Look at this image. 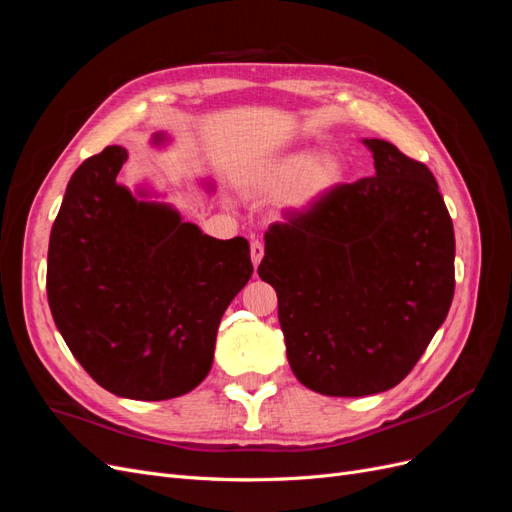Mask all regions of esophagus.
<instances>
[{
  "instance_id": "34e87169",
  "label": "esophagus",
  "mask_w": 512,
  "mask_h": 512,
  "mask_svg": "<svg viewBox=\"0 0 512 512\" xmlns=\"http://www.w3.org/2000/svg\"><path fill=\"white\" fill-rule=\"evenodd\" d=\"M250 254H252L254 267H258V265H260V260H262V256H265V245H262L260 241H252V245H250Z\"/></svg>"
}]
</instances>
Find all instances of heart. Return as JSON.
I'll list each match as a JSON object with an SVG mask.
<instances>
[{
    "label": "heart",
    "instance_id": "heart-1",
    "mask_svg": "<svg viewBox=\"0 0 512 512\" xmlns=\"http://www.w3.org/2000/svg\"><path fill=\"white\" fill-rule=\"evenodd\" d=\"M346 179V166L333 153L294 149L262 166L247 181V192L262 198L286 196L297 211H309L335 192Z\"/></svg>",
    "mask_w": 512,
    "mask_h": 512
}]
</instances>
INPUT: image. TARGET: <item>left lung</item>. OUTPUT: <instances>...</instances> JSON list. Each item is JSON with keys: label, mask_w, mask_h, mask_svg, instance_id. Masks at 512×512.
Wrapping results in <instances>:
<instances>
[{"label": "left lung", "mask_w": 512, "mask_h": 512, "mask_svg": "<svg viewBox=\"0 0 512 512\" xmlns=\"http://www.w3.org/2000/svg\"><path fill=\"white\" fill-rule=\"evenodd\" d=\"M374 177L342 183L265 235L290 369L329 397L389 391L421 359L455 292V232L431 170L365 138Z\"/></svg>", "instance_id": "8db88e82"}]
</instances>
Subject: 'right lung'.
<instances>
[{"label": "right lung", "mask_w": 512, "mask_h": 512, "mask_svg": "<svg viewBox=\"0 0 512 512\" xmlns=\"http://www.w3.org/2000/svg\"><path fill=\"white\" fill-rule=\"evenodd\" d=\"M126 160L113 145L74 170L51 230L46 294L61 337L102 389L162 401L207 378L220 320L254 267L243 237L203 235L117 183Z\"/></svg>", "instance_id": "right-lung-1"}]
</instances>
